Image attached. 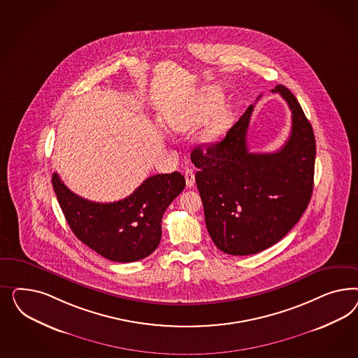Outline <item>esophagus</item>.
I'll return each mask as SVG.
<instances>
[{
  "instance_id": "34e87169",
  "label": "esophagus",
  "mask_w": 358,
  "mask_h": 358,
  "mask_svg": "<svg viewBox=\"0 0 358 358\" xmlns=\"http://www.w3.org/2000/svg\"><path fill=\"white\" fill-rule=\"evenodd\" d=\"M185 180H186V186L187 187H193L195 182L194 172L192 169H186L185 171Z\"/></svg>"
}]
</instances>
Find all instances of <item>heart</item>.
<instances>
[{
	"label": "heart",
	"instance_id": "heart-1",
	"mask_svg": "<svg viewBox=\"0 0 358 358\" xmlns=\"http://www.w3.org/2000/svg\"><path fill=\"white\" fill-rule=\"evenodd\" d=\"M220 101V93L210 89L199 94L193 102L173 108L166 111L165 122L174 131L192 130L201 124L198 141L203 144H211L217 141L231 124V114L227 108H217Z\"/></svg>",
	"mask_w": 358,
	"mask_h": 358
}]
</instances>
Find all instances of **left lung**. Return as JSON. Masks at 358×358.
<instances>
[{"instance_id": "1", "label": "left lung", "mask_w": 358, "mask_h": 358, "mask_svg": "<svg viewBox=\"0 0 358 358\" xmlns=\"http://www.w3.org/2000/svg\"><path fill=\"white\" fill-rule=\"evenodd\" d=\"M271 93L281 94L293 114L292 132L281 150L250 152V105L223 141L201 144L190 156L198 168L195 182L207 231L228 255L247 256L274 245L303 215L313 195V126L287 87L277 85Z\"/></svg>"}]
</instances>
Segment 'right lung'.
Here are the masks:
<instances>
[{
	"mask_svg": "<svg viewBox=\"0 0 358 358\" xmlns=\"http://www.w3.org/2000/svg\"><path fill=\"white\" fill-rule=\"evenodd\" d=\"M59 205L73 234L90 250L115 262L150 256L162 240L166 207L185 187L180 172L155 174L132 194L111 203L87 201L71 192L59 174H52Z\"/></svg>",
	"mask_w": 358,
	"mask_h": 358,
	"instance_id": "1",
	"label": "right lung"
}]
</instances>
